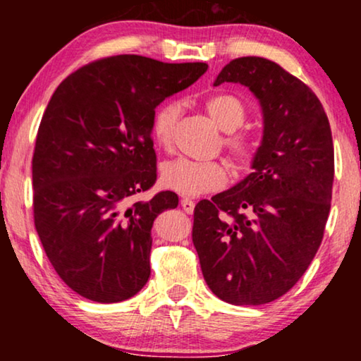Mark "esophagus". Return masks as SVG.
Returning <instances> with one entry per match:
<instances>
[{
	"instance_id": "esophagus-1",
	"label": "esophagus",
	"mask_w": 361,
	"mask_h": 361,
	"mask_svg": "<svg viewBox=\"0 0 361 361\" xmlns=\"http://www.w3.org/2000/svg\"><path fill=\"white\" fill-rule=\"evenodd\" d=\"M180 205H182V209H184L185 214H192V212H194L195 202L192 199H187V197H184V199H180Z\"/></svg>"
}]
</instances>
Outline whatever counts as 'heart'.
Returning <instances> with one entry per match:
<instances>
[{
	"instance_id": "1",
	"label": "heart",
	"mask_w": 361,
	"mask_h": 361,
	"mask_svg": "<svg viewBox=\"0 0 361 361\" xmlns=\"http://www.w3.org/2000/svg\"><path fill=\"white\" fill-rule=\"evenodd\" d=\"M205 111L212 121L226 131L224 137L225 149L230 152L236 167H245L255 154V145L248 136L233 133L246 121V105L241 98L231 93L212 95L204 103ZM180 116V105L177 102H166L156 108L151 120V135L156 145L169 147L174 137L177 120ZM228 172L219 161H192L185 157L169 161L161 169V182L166 189L180 195L197 197L207 192L219 190L226 184Z\"/></svg>"
}]
</instances>
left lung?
<instances>
[{
    "instance_id": "obj_1",
    "label": "left lung",
    "mask_w": 361,
    "mask_h": 361,
    "mask_svg": "<svg viewBox=\"0 0 361 361\" xmlns=\"http://www.w3.org/2000/svg\"><path fill=\"white\" fill-rule=\"evenodd\" d=\"M225 82L248 87L259 100L263 141L246 179L195 205L192 241L216 298L261 305L302 278L322 243L332 200V131L317 95L279 63L238 57L214 85Z\"/></svg>"
}]
</instances>
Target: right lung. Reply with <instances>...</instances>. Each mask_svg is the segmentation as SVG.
I'll list each match as a JSON object with an SVG mask.
<instances>
[{
	"label": "right lung",
	"instance_id": "obj_1",
	"mask_svg": "<svg viewBox=\"0 0 361 361\" xmlns=\"http://www.w3.org/2000/svg\"><path fill=\"white\" fill-rule=\"evenodd\" d=\"M123 54L71 73L49 102L32 156L34 225L52 268L95 302L140 293L151 274V228L179 197L156 184V106L207 71Z\"/></svg>",
	"mask_w": 361,
	"mask_h": 361
}]
</instances>
